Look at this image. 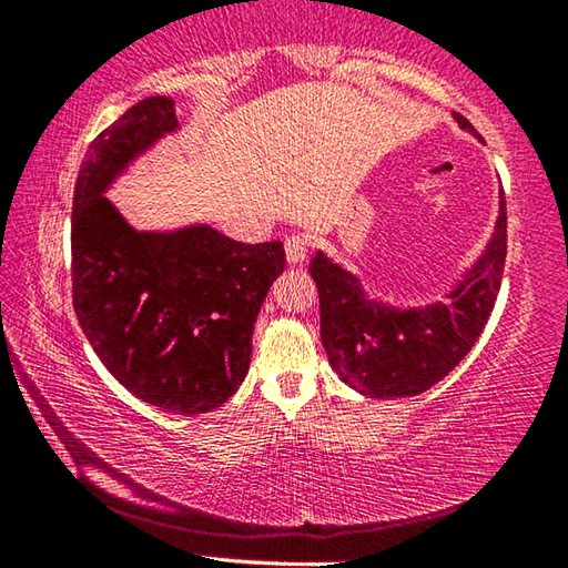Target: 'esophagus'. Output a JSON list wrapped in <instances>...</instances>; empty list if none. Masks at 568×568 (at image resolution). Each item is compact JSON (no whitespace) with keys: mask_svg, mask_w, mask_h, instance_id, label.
<instances>
[{"mask_svg":"<svg viewBox=\"0 0 568 568\" xmlns=\"http://www.w3.org/2000/svg\"><path fill=\"white\" fill-rule=\"evenodd\" d=\"M307 247H311V243H307L305 235L295 233V235L287 237L285 240V257H287V263H293V265L303 263L305 257H307Z\"/></svg>","mask_w":568,"mask_h":568,"instance_id":"34e87169","label":"esophagus"}]
</instances>
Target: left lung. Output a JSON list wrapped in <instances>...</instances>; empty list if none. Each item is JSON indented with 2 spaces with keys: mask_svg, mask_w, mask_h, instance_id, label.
Wrapping results in <instances>:
<instances>
[{
  "mask_svg": "<svg viewBox=\"0 0 568 568\" xmlns=\"http://www.w3.org/2000/svg\"><path fill=\"white\" fill-rule=\"evenodd\" d=\"M464 130L474 132L456 112ZM506 263V200L496 235L454 301L426 311H390L365 301L358 281L318 253L311 275L321 295V341L333 371L371 398H410L448 376L484 333Z\"/></svg>",
  "mask_w": 568,
  "mask_h": 568,
  "instance_id": "obj_1",
  "label": "left lung"
}]
</instances>
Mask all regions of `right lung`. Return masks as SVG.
Segmentation results:
<instances>
[{
  "mask_svg": "<svg viewBox=\"0 0 568 568\" xmlns=\"http://www.w3.org/2000/svg\"><path fill=\"white\" fill-rule=\"evenodd\" d=\"M178 128L148 98L90 142L72 197V303L94 353L124 388L172 413H207L243 383L253 328L285 267L275 243L213 227L138 233L102 195L124 165Z\"/></svg>",
  "mask_w": 568,
  "mask_h": 568,
  "instance_id": "right-lung-1",
  "label": "right lung"
}]
</instances>
